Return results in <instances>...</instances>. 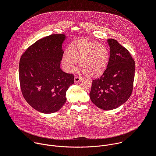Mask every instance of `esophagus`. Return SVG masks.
<instances>
[{
    "instance_id": "esophagus-1",
    "label": "esophagus",
    "mask_w": 156,
    "mask_h": 156,
    "mask_svg": "<svg viewBox=\"0 0 156 156\" xmlns=\"http://www.w3.org/2000/svg\"><path fill=\"white\" fill-rule=\"evenodd\" d=\"M83 80V78L81 77H79V76H75V78H74V81L75 83H78V82H80L82 80Z\"/></svg>"
}]
</instances>
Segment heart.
Returning a JSON list of instances; mask_svg holds the SVG:
<instances>
[{
  "instance_id": "heart-1",
  "label": "heart",
  "mask_w": 156,
  "mask_h": 156,
  "mask_svg": "<svg viewBox=\"0 0 156 156\" xmlns=\"http://www.w3.org/2000/svg\"><path fill=\"white\" fill-rule=\"evenodd\" d=\"M108 61V52L101 44L80 39L74 42L62 58V64L67 72H73L79 62L80 70L87 76L97 77L105 70Z\"/></svg>"
}]
</instances>
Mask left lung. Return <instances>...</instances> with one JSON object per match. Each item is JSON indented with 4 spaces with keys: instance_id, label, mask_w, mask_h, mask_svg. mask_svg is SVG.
I'll use <instances>...</instances> for the list:
<instances>
[{
    "instance_id": "obj_1",
    "label": "left lung",
    "mask_w": 156,
    "mask_h": 156,
    "mask_svg": "<svg viewBox=\"0 0 156 156\" xmlns=\"http://www.w3.org/2000/svg\"><path fill=\"white\" fill-rule=\"evenodd\" d=\"M110 57L102 76L93 80L91 101L98 108H117L130 97L135 78V63L128 51L115 39H108Z\"/></svg>"
}]
</instances>
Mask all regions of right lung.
I'll use <instances>...</instances> for the list:
<instances>
[{"instance_id": "add662e5", "label": "right lung", "mask_w": 156, "mask_h": 156, "mask_svg": "<svg viewBox=\"0 0 156 156\" xmlns=\"http://www.w3.org/2000/svg\"><path fill=\"white\" fill-rule=\"evenodd\" d=\"M64 34H55L37 41L21 55L19 63L21 90L27 102L44 114L59 110L66 102V92L74 76L60 69Z\"/></svg>"}]
</instances>
